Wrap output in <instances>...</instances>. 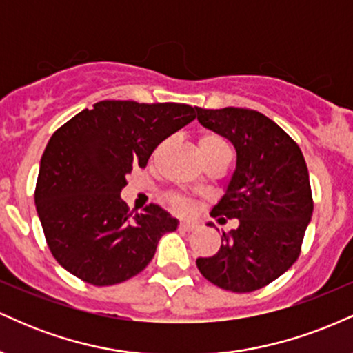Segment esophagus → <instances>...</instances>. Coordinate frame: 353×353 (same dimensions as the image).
<instances>
[{
	"label": "esophagus",
	"instance_id": "obj_1",
	"mask_svg": "<svg viewBox=\"0 0 353 353\" xmlns=\"http://www.w3.org/2000/svg\"><path fill=\"white\" fill-rule=\"evenodd\" d=\"M179 229H181V230H185V232H190V230L196 229V224H194V222H185V221H182L181 224H179Z\"/></svg>",
	"mask_w": 353,
	"mask_h": 353
}]
</instances>
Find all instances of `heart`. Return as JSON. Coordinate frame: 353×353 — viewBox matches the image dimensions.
Instances as JSON below:
<instances>
[{"mask_svg":"<svg viewBox=\"0 0 353 353\" xmlns=\"http://www.w3.org/2000/svg\"><path fill=\"white\" fill-rule=\"evenodd\" d=\"M199 149H201L202 156H208V154H214L219 151H229L228 144H225L221 137L214 136V134L202 136L199 141ZM169 202H171L172 208L176 210H179V212H189L190 208H192L190 201L185 199V197H182V196H171L169 197Z\"/></svg>","mask_w":353,"mask_h":353,"instance_id":"1","label":"heart"}]
</instances>
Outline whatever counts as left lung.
I'll return each instance as SVG.
<instances>
[{
  "label": "left lung",
  "instance_id": "1",
  "mask_svg": "<svg viewBox=\"0 0 353 353\" xmlns=\"http://www.w3.org/2000/svg\"><path fill=\"white\" fill-rule=\"evenodd\" d=\"M196 111L199 123L228 137L237 152L236 171L210 216L219 222L239 219L237 229L222 232L216 255L197 259V269L221 289L254 292L287 272L301 255L314 210L305 159L292 137L262 112Z\"/></svg>",
  "mask_w": 353,
  "mask_h": 353
}]
</instances>
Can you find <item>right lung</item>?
<instances>
[{
  "mask_svg": "<svg viewBox=\"0 0 353 353\" xmlns=\"http://www.w3.org/2000/svg\"><path fill=\"white\" fill-rule=\"evenodd\" d=\"M194 119L189 104L99 101L51 136L34 202L59 265L99 287L145 269L177 219L156 204L131 217L121 190L132 168H145L154 149Z\"/></svg>",
  "mask_w": 353,
  "mask_h": 353,
  "instance_id": "add662e5",
  "label": "right lung"
}]
</instances>
